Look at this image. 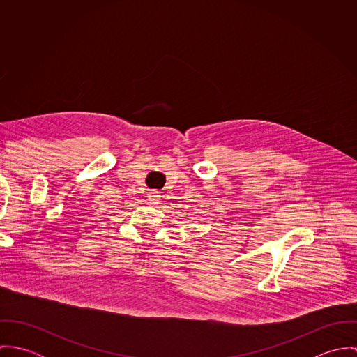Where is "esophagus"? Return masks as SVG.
Listing matches in <instances>:
<instances>
[{"label": "esophagus", "mask_w": 357, "mask_h": 357, "mask_svg": "<svg viewBox=\"0 0 357 357\" xmlns=\"http://www.w3.org/2000/svg\"><path fill=\"white\" fill-rule=\"evenodd\" d=\"M160 192H158V191H153V192H150L149 194V199H150V202L153 204H159L160 202Z\"/></svg>", "instance_id": "34e87169"}]
</instances>
